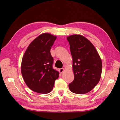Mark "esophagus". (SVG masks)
Returning a JSON list of instances; mask_svg holds the SVG:
<instances>
[{"label":"esophagus","mask_w":120,"mask_h":120,"mask_svg":"<svg viewBox=\"0 0 120 120\" xmlns=\"http://www.w3.org/2000/svg\"><path fill=\"white\" fill-rule=\"evenodd\" d=\"M64 71V68H60L59 69V71L60 74H62L63 72Z\"/></svg>","instance_id":"obj_1"}]
</instances>
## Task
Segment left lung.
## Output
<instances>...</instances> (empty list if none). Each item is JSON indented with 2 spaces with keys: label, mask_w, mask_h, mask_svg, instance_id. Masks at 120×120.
Masks as SVG:
<instances>
[{
  "label": "left lung",
  "mask_w": 120,
  "mask_h": 120,
  "mask_svg": "<svg viewBox=\"0 0 120 120\" xmlns=\"http://www.w3.org/2000/svg\"><path fill=\"white\" fill-rule=\"evenodd\" d=\"M72 58L74 79L68 85L74 93L85 94L92 90L99 82L102 62L95 46L89 40L79 34L68 36Z\"/></svg>",
  "instance_id": "obj_1"
}]
</instances>
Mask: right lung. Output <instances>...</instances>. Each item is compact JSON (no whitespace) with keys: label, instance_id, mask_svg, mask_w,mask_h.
Segmentation results:
<instances>
[{"label":"right lung","instance_id":"1","mask_svg":"<svg viewBox=\"0 0 120 120\" xmlns=\"http://www.w3.org/2000/svg\"><path fill=\"white\" fill-rule=\"evenodd\" d=\"M56 36L43 33L28 45L22 57L21 71L27 86L34 92L48 94L52 90L59 72L52 68L50 50Z\"/></svg>","mask_w":120,"mask_h":120}]
</instances>
